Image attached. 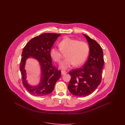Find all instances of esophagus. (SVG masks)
Masks as SVG:
<instances>
[{"label":"esophagus","instance_id":"esophagus-1","mask_svg":"<svg viewBox=\"0 0 125 125\" xmlns=\"http://www.w3.org/2000/svg\"><path fill=\"white\" fill-rule=\"evenodd\" d=\"M66 73V72H65L64 71H61V74L63 75H64V74H65Z\"/></svg>","mask_w":125,"mask_h":125}]
</instances>
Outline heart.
Masks as SVG:
<instances>
[{"mask_svg":"<svg viewBox=\"0 0 125 125\" xmlns=\"http://www.w3.org/2000/svg\"><path fill=\"white\" fill-rule=\"evenodd\" d=\"M60 49L53 47L50 50V55L55 61L60 63L61 59V51L66 52V59L61 63L60 67L62 69L70 68L74 64L79 66L86 61L89 51V46L87 43L70 38H64L59 43ZM61 50L60 51V50Z\"/></svg>","mask_w":125,"mask_h":125,"instance_id":"obj_1","label":"heart"}]
</instances>
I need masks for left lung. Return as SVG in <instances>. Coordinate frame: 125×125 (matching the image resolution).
Returning <instances> with one entry per match:
<instances>
[{
    "mask_svg": "<svg viewBox=\"0 0 125 125\" xmlns=\"http://www.w3.org/2000/svg\"><path fill=\"white\" fill-rule=\"evenodd\" d=\"M89 47L88 60L83 68L69 73L71 79L68 84L70 92L76 96L85 97L91 94L100 84L104 60L101 46L94 40L83 34Z\"/></svg>",
    "mask_w": 125,
    "mask_h": 125,
    "instance_id": "obj_1",
    "label": "left lung"
}]
</instances>
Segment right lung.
<instances>
[{
    "instance_id": "right-lung-1",
    "label": "right lung",
    "mask_w": 125,
    "mask_h": 125,
    "mask_svg": "<svg viewBox=\"0 0 125 125\" xmlns=\"http://www.w3.org/2000/svg\"><path fill=\"white\" fill-rule=\"evenodd\" d=\"M61 34L45 33L32 38L23 49L20 71L24 87L35 96L49 94L53 91L55 85L61 76V72L52 64L50 50ZM32 58L38 61L41 67L40 81L37 85H31L28 83L25 69L26 61Z\"/></svg>"
}]
</instances>
